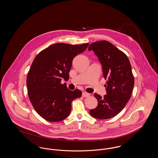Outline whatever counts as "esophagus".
I'll use <instances>...</instances> for the list:
<instances>
[{"label": "esophagus", "instance_id": "1", "mask_svg": "<svg viewBox=\"0 0 158 158\" xmlns=\"http://www.w3.org/2000/svg\"><path fill=\"white\" fill-rule=\"evenodd\" d=\"M89 96H90V94L86 93V92H83L82 93V97H88Z\"/></svg>", "mask_w": 158, "mask_h": 158}]
</instances>
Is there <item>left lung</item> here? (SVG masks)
Instances as JSON below:
<instances>
[{
  "mask_svg": "<svg viewBox=\"0 0 158 158\" xmlns=\"http://www.w3.org/2000/svg\"><path fill=\"white\" fill-rule=\"evenodd\" d=\"M88 50H93L98 56L107 80V94L102 98L95 94L98 106L89 113L99 119H110L123 110L131 97L134 78L130 60L124 52L106 40L92 43Z\"/></svg>",
  "mask_w": 158,
  "mask_h": 158,
  "instance_id": "obj_1",
  "label": "left lung"
}]
</instances>
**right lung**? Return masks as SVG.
I'll return each instance as SVG.
<instances>
[{
	"instance_id": "obj_1",
	"label": "right lung",
	"mask_w": 158,
	"mask_h": 158,
	"mask_svg": "<svg viewBox=\"0 0 158 158\" xmlns=\"http://www.w3.org/2000/svg\"><path fill=\"white\" fill-rule=\"evenodd\" d=\"M88 45L56 44L35 58L27 77L28 97L35 110L45 120L64 119L70 113L72 102L82 96L81 91H71L61 81L69 79L73 59Z\"/></svg>"
}]
</instances>
